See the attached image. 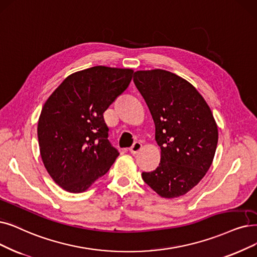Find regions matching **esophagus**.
Listing matches in <instances>:
<instances>
[{"instance_id":"34e87169","label":"esophagus","mask_w":257,"mask_h":257,"mask_svg":"<svg viewBox=\"0 0 257 257\" xmlns=\"http://www.w3.org/2000/svg\"><path fill=\"white\" fill-rule=\"evenodd\" d=\"M142 149V145H141V142H139V141H137V142H135L134 145H133L131 148H130V152L132 153V154H137L140 150Z\"/></svg>"}]
</instances>
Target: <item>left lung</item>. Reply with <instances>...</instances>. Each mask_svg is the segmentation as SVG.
I'll return each instance as SVG.
<instances>
[{
  "mask_svg": "<svg viewBox=\"0 0 257 257\" xmlns=\"http://www.w3.org/2000/svg\"><path fill=\"white\" fill-rule=\"evenodd\" d=\"M134 83L155 123L159 167L142 179L163 198L182 196L204 177L214 159L218 128L206 100L190 82L164 69L138 70Z\"/></svg>",
  "mask_w": 257,
  "mask_h": 257,
  "instance_id": "obj_1",
  "label": "left lung"
}]
</instances>
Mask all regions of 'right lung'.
I'll return each instance as SVG.
<instances>
[{
    "label": "right lung",
    "mask_w": 257,
    "mask_h": 257,
    "mask_svg": "<svg viewBox=\"0 0 257 257\" xmlns=\"http://www.w3.org/2000/svg\"><path fill=\"white\" fill-rule=\"evenodd\" d=\"M134 70L94 66L69 75L43 105L40 155L49 176L69 193L86 191L119 156L103 112L124 91Z\"/></svg>",
    "instance_id": "obj_1"
}]
</instances>
